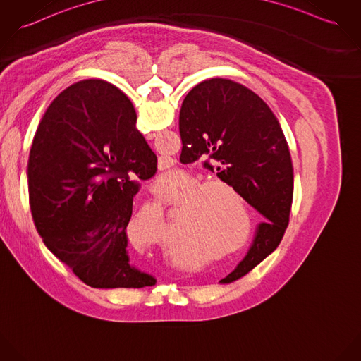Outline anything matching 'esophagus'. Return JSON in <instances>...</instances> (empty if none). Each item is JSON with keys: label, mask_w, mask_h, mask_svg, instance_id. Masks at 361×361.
Wrapping results in <instances>:
<instances>
[{"label": "esophagus", "mask_w": 361, "mask_h": 361, "mask_svg": "<svg viewBox=\"0 0 361 361\" xmlns=\"http://www.w3.org/2000/svg\"><path fill=\"white\" fill-rule=\"evenodd\" d=\"M158 199L164 204H173V202H174V197L171 195L166 194V192H159Z\"/></svg>", "instance_id": "obj_1"}]
</instances>
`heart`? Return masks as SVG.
Here are the masks:
<instances>
[{"instance_id":"1","label":"heart","mask_w":361,"mask_h":361,"mask_svg":"<svg viewBox=\"0 0 361 361\" xmlns=\"http://www.w3.org/2000/svg\"><path fill=\"white\" fill-rule=\"evenodd\" d=\"M191 176L183 170H173L158 178V185L169 194H176L184 190L191 183Z\"/></svg>"}]
</instances>
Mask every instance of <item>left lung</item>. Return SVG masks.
Returning <instances> with one entry per match:
<instances>
[{
	"label": "left lung",
	"mask_w": 361,
	"mask_h": 361,
	"mask_svg": "<svg viewBox=\"0 0 361 361\" xmlns=\"http://www.w3.org/2000/svg\"><path fill=\"white\" fill-rule=\"evenodd\" d=\"M183 147L209 155L219 177L240 195L259 222L246 251L232 252L233 235L222 207L191 212L181 228V247L206 278L231 283L278 249L290 221L294 170L278 118L249 87L225 78L197 83L181 107Z\"/></svg>",
	"instance_id": "8db88e82"
}]
</instances>
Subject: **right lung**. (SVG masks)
Returning a JSON list of instances; mask_svg holds the SVG:
<instances>
[{
  "label": "right lung",
  "instance_id": "add662e5",
  "mask_svg": "<svg viewBox=\"0 0 361 361\" xmlns=\"http://www.w3.org/2000/svg\"><path fill=\"white\" fill-rule=\"evenodd\" d=\"M157 162L137 139L130 100L111 83H74L42 116L28 158L31 216L44 245L85 284L125 286L135 199Z\"/></svg>",
  "mask_w": 361,
  "mask_h": 361
}]
</instances>
